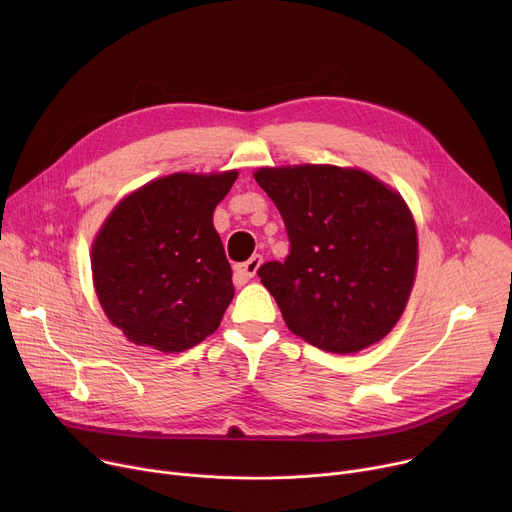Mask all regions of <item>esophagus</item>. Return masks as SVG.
I'll use <instances>...</instances> for the list:
<instances>
[{
  "instance_id": "1",
  "label": "esophagus",
  "mask_w": 512,
  "mask_h": 512,
  "mask_svg": "<svg viewBox=\"0 0 512 512\" xmlns=\"http://www.w3.org/2000/svg\"><path fill=\"white\" fill-rule=\"evenodd\" d=\"M261 263H263V259H261V255H253L249 261H245V263H238L236 267H234V282L240 286V284H245V282H249L255 274H257V270L261 267Z\"/></svg>"
}]
</instances>
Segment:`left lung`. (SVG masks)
I'll return each instance as SVG.
<instances>
[{
  "mask_svg": "<svg viewBox=\"0 0 512 512\" xmlns=\"http://www.w3.org/2000/svg\"><path fill=\"white\" fill-rule=\"evenodd\" d=\"M253 176L290 238L286 261L257 272L288 330L336 355L386 338L417 276V226L407 201L361 168L265 166Z\"/></svg>",
  "mask_w": 512,
  "mask_h": 512,
  "instance_id": "obj_1",
  "label": "left lung"
}]
</instances>
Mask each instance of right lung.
I'll return each instance as SVG.
<instances>
[{"label": "right lung", "mask_w": 512, "mask_h": 512, "mask_svg": "<svg viewBox=\"0 0 512 512\" xmlns=\"http://www.w3.org/2000/svg\"><path fill=\"white\" fill-rule=\"evenodd\" d=\"M238 170L174 172L128 193L91 245L93 288L137 346L182 353L220 328L234 297L213 211Z\"/></svg>", "instance_id": "add662e5"}]
</instances>
